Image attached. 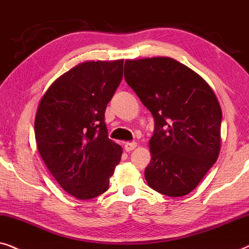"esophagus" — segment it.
<instances>
[{"mask_svg": "<svg viewBox=\"0 0 249 249\" xmlns=\"http://www.w3.org/2000/svg\"><path fill=\"white\" fill-rule=\"evenodd\" d=\"M136 145H138L136 144V142H126L124 144V149L126 152H129L132 151V150H134L136 148Z\"/></svg>", "mask_w": 249, "mask_h": 249, "instance_id": "34e87169", "label": "esophagus"}]
</instances>
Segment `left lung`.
<instances>
[{
    "label": "left lung",
    "instance_id": "1",
    "mask_svg": "<svg viewBox=\"0 0 249 249\" xmlns=\"http://www.w3.org/2000/svg\"><path fill=\"white\" fill-rule=\"evenodd\" d=\"M125 81L155 120L146 183L163 195L191 193L218 159L222 111L210 86L169 57L125 61Z\"/></svg>",
    "mask_w": 249,
    "mask_h": 249
}]
</instances>
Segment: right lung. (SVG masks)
Returning a JSON list of instances; mask_svg holds the SVG:
<instances>
[{
    "instance_id": "right-lung-1",
    "label": "right lung",
    "mask_w": 249,
    "mask_h": 249,
    "mask_svg": "<svg viewBox=\"0 0 249 249\" xmlns=\"http://www.w3.org/2000/svg\"><path fill=\"white\" fill-rule=\"evenodd\" d=\"M123 59L85 62L56 80L35 120L37 148L48 170L70 195L105 193L123 150L108 138L105 111L123 78Z\"/></svg>"
}]
</instances>
